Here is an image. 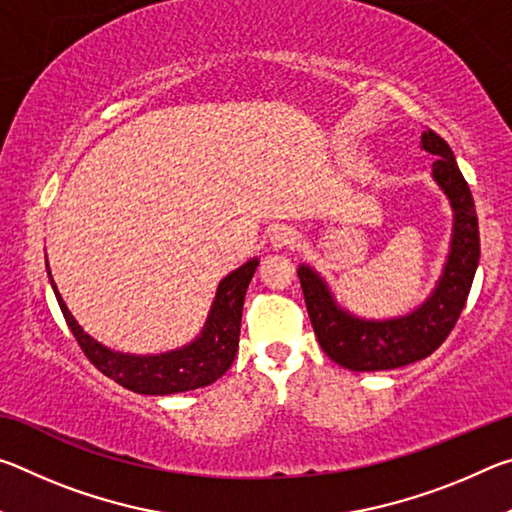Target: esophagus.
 Wrapping results in <instances>:
<instances>
[{
  "label": "esophagus",
  "mask_w": 512,
  "mask_h": 512,
  "mask_svg": "<svg viewBox=\"0 0 512 512\" xmlns=\"http://www.w3.org/2000/svg\"><path fill=\"white\" fill-rule=\"evenodd\" d=\"M298 241V232L291 225H277L271 232V246L277 248H291Z\"/></svg>",
  "instance_id": "esophagus-1"
}]
</instances>
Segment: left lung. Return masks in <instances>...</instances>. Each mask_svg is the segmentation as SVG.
<instances>
[{
	"label": "left lung",
	"mask_w": 512,
	"mask_h": 512,
	"mask_svg": "<svg viewBox=\"0 0 512 512\" xmlns=\"http://www.w3.org/2000/svg\"><path fill=\"white\" fill-rule=\"evenodd\" d=\"M420 149L436 155L431 178L443 189L454 212L452 239L436 287L422 305L395 318H361L336 302L332 289L314 266L300 264L298 277L320 348L329 359L354 372L393 370L440 348L452 332L470 296L479 266V221L474 198L449 144L427 128Z\"/></svg>",
	"instance_id": "1"
}]
</instances>
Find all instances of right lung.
I'll return each mask as SVG.
<instances>
[{"label":"right lung","mask_w":512,"mask_h":512,"mask_svg":"<svg viewBox=\"0 0 512 512\" xmlns=\"http://www.w3.org/2000/svg\"><path fill=\"white\" fill-rule=\"evenodd\" d=\"M259 259H248L244 266L228 273L216 287V296L212 300L210 314H207L201 334L192 343L183 348L160 352V354H128L115 352L106 345L94 341L90 334L83 332V327L76 323L72 311L67 309L63 296L51 277L49 264V282L56 293L60 311L67 320L69 329L79 341L94 366L103 375L117 381L119 386L140 395H171L196 391V388L210 386L212 381L225 375V370L232 366L239 348V329H241V311H244V298L248 284L257 271Z\"/></svg>","instance_id":"1"}]
</instances>
